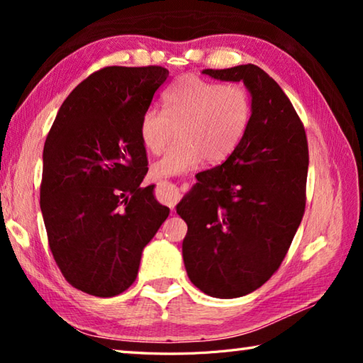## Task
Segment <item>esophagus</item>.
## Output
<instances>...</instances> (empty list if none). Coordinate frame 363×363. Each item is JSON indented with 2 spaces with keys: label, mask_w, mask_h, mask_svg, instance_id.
<instances>
[{
  "label": "esophagus",
  "mask_w": 363,
  "mask_h": 363,
  "mask_svg": "<svg viewBox=\"0 0 363 363\" xmlns=\"http://www.w3.org/2000/svg\"><path fill=\"white\" fill-rule=\"evenodd\" d=\"M181 196L179 189H177L174 184L171 182H158L157 186V199L162 201V203L168 205L169 208H174V205L177 203V199Z\"/></svg>",
  "instance_id": "esophagus-1"
}]
</instances>
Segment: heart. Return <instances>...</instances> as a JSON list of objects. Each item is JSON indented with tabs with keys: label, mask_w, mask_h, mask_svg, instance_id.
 Masks as SVG:
<instances>
[{
	"label": "heart",
	"mask_w": 363,
	"mask_h": 363,
	"mask_svg": "<svg viewBox=\"0 0 363 363\" xmlns=\"http://www.w3.org/2000/svg\"><path fill=\"white\" fill-rule=\"evenodd\" d=\"M164 112L145 110L140 118V139L152 153H162L181 126L182 143L153 163L152 174L169 177L199 167L201 160L219 163L229 158L248 130L253 101L242 84L187 75L163 94Z\"/></svg>",
	"instance_id": "heart-1"
}]
</instances>
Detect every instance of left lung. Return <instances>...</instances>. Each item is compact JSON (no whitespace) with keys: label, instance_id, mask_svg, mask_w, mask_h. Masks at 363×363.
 Segmentation results:
<instances>
[{"label":"left lung","instance_id":"obj_1","mask_svg":"<svg viewBox=\"0 0 363 363\" xmlns=\"http://www.w3.org/2000/svg\"><path fill=\"white\" fill-rule=\"evenodd\" d=\"M203 73L243 82L253 101L235 152L196 174L199 182L176 208L187 223L182 256L190 281L230 299L262 286L285 259L306 208L309 150L293 104L259 67Z\"/></svg>","mask_w":363,"mask_h":363}]
</instances>
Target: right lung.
Here are the masks:
<instances>
[{"instance_id": "obj_1", "label": "right lung", "mask_w": 363, "mask_h": 363, "mask_svg": "<svg viewBox=\"0 0 363 363\" xmlns=\"http://www.w3.org/2000/svg\"><path fill=\"white\" fill-rule=\"evenodd\" d=\"M169 75L163 67H106L59 108L43 150L40 206L60 272L77 290L112 298L138 277L169 208L140 187V118Z\"/></svg>"}]
</instances>
